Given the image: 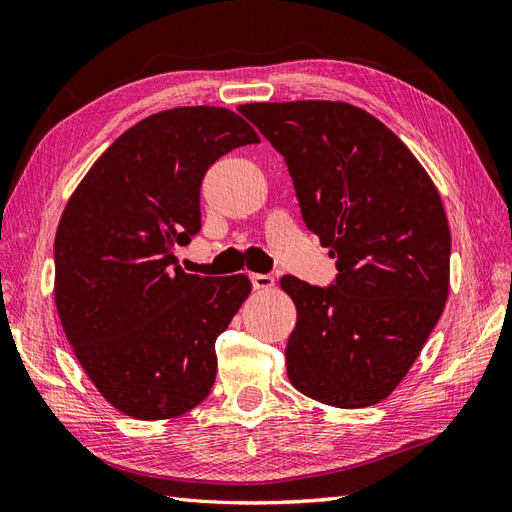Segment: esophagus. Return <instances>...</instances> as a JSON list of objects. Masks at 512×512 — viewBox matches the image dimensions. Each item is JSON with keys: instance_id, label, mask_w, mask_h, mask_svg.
Wrapping results in <instances>:
<instances>
[{"instance_id": "esophagus-1", "label": "esophagus", "mask_w": 512, "mask_h": 512, "mask_svg": "<svg viewBox=\"0 0 512 512\" xmlns=\"http://www.w3.org/2000/svg\"><path fill=\"white\" fill-rule=\"evenodd\" d=\"M250 282L254 286V290H271L275 286V280L271 275H262V273H252Z\"/></svg>"}]
</instances>
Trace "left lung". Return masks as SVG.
<instances>
[{"label": "left lung", "instance_id": "1", "mask_svg": "<svg viewBox=\"0 0 512 512\" xmlns=\"http://www.w3.org/2000/svg\"><path fill=\"white\" fill-rule=\"evenodd\" d=\"M282 153L307 228L337 258L327 288L282 277L297 305L286 369L303 395L365 408L404 380L448 297L451 230L412 151L346 102L239 106Z\"/></svg>", "mask_w": 512, "mask_h": 512}]
</instances>
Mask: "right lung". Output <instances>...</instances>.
Listing matches in <instances>:
<instances>
[{"label":"right lung","mask_w":512,"mask_h":512,"mask_svg":"<svg viewBox=\"0 0 512 512\" xmlns=\"http://www.w3.org/2000/svg\"><path fill=\"white\" fill-rule=\"evenodd\" d=\"M260 143L237 113L181 106L138 121L70 196L55 235V305L89 380L119 412L162 421L203 401L215 339L252 290L245 275L185 273L200 185L224 153Z\"/></svg>","instance_id":"right-lung-1"}]
</instances>
